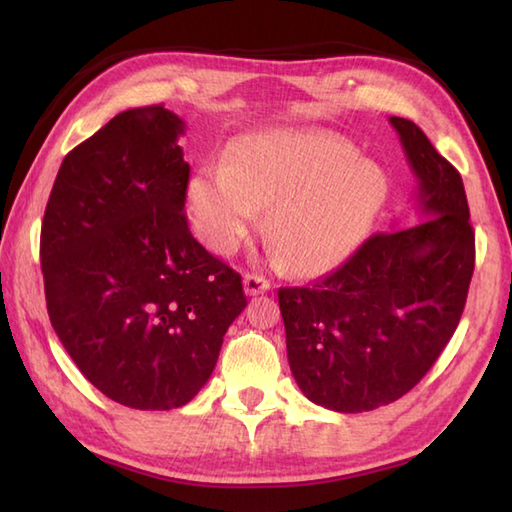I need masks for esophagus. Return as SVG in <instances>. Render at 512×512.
<instances>
[{"label": "esophagus", "instance_id": "1", "mask_svg": "<svg viewBox=\"0 0 512 512\" xmlns=\"http://www.w3.org/2000/svg\"><path fill=\"white\" fill-rule=\"evenodd\" d=\"M244 290H246V295H250V297L262 295V292L270 290V281L264 275L246 273L244 275Z\"/></svg>", "mask_w": 512, "mask_h": 512}]
</instances>
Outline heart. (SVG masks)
I'll use <instances>...</instances> for the list:
<instances>
[{
  "instance_id": "heart-1",
  "label": "heart",
  "mask_w": 512,
  "mask_h": 512,
  "mask_svg": "<svg viewBox=\"0 0 512 512\" xmlns=\"http://www.w3.org/2000/svg\"><path fill=\"white\" fill-rule=\"evenodd\" d=\"M387 200L376 162L343 140L299 129H264L239 138L222 169L189 184L193 231L217 255H231L268 207L266 235L297 275L341 264L363 242Z\"/></svg>"
}]
</instances>
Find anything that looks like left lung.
Here are the masks:
<instances>
[{
  "instance_id": "left-lung-1",
  "label": "left lung",
  "mask_w": 512,
  "mask_h": 512,
  "mask_svg": "<svg viewBox=\"0 0 512 512\" xmlns=\"http://www.w3.org/2000/svg\"><path fill=\"white\" fill-rule=\"evenodd\" d=\"M418 178V224L376 233L310 288H279L288 363L317 405L358 413L405 396L458 328L475 268L462 176L391 116Z\"/></svg>"
}]
</instances>
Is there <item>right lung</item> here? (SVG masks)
Wrapping results in <instances>:
<instances>
[{"label":"right lung","mask_w":512,"mask_h":512,"mask_svg":"<svg viewBox=\"0 0 512 512\" xmlns=\"http://www.w3.org/2000/svg\"><path fill=\"white\" fill-rule=\"evenodd\" d=\"M182 118L116 114L63 158L41 224L54 332L107 398L143 411L187 405L246 308L242 277L189 231Z\"/></svg>","instance_id":"1"}]
</instances>
